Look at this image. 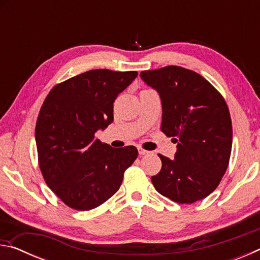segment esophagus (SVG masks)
<instances>
[{
    "label": "esophagus",
    "mask_w": 260,
    "mask_h": 260,
    "mask_svg": "<svg viewBox=\"0 0 260 260\" xmlns=\"http://www.w3.org/2000/svg\"><path fill=\"white\" fill-rule=\"evenodd\" d=\"M138 150H139L140 155H147V153L149 152V151L146 150V149H143L142 147H138Z\"/></svg>",
    "instance_id": "1"
}]
</instances>
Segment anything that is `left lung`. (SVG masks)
Listing matches in <instances>:
<instances>
[{
  "instance_id": "8db88e82",
  "label": "left lung",
  "mask_w": 260,
  "mask_h": 260,
  "mask_svg": "<svg viewBox=\"0 0 260 260\" xmlns=\"http://www.w3.org/2000/svg\"><path fill=\"white\" fill-rule=\"evenodd\" d=\"M140 77L159 93L160 129L178 143L173 159H161L159 173L151 177L156 190L180 204L209 196L230 162L233 128L222 95L201 74L170 65Z\"/></svg>"
}]
</instances>
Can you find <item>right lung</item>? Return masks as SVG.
<instances>
[{
  "label": "right lung",
  "mask_w": 260,
  "mask_h": 260,
  "mask_svg": "<svg viewBox=\"0 0 260 260\" xmlns=\"http://www.w3.org/2000/svg\"><path fill=\"white\" fill-rule=\"evenodd\" d=\"M136 71L90 70L57 83L35 125L38 159L46 183L69 208L88 211L113 196L138 157L133 146L95 140L113 121V102Z\"/></svg>",
  "instance_id": "obj_1"
}]
</instances>
